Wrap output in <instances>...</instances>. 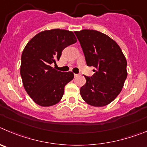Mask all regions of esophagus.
<instances>
[{
  "mask_svg": "<svg viewBox=\"0 0 147 147\" xmlns=\"http://www.w3.org/2000/svg\"><path fill=\"white\" fill-rule=\"evenodd\" d=\"M79 75V74H74V76L75 77H78Z\"/></svg>",
  "mask_w": 147,
  "mask_h": 147,
  "instance_id": "esophagus-1",
  "label": "esophagus"
}]
</instances>
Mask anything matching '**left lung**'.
<instances>
[{"label": "left lung", "instance_id": "1", "mask_svg": "<svg viewBox=\"0 0 147 147\" xmlns=\"http://www.w3.org/2000/svg\"><path fill=\"white\" fill-rule=\"evenodd\" d=\"M88 67L94 74L86 76L80 93L88 105L102 107L111 102L121 92L127 76V60L121 48L108 36L94 30L75 31Z\"/></svg>", "mask_w": 147, "mask_h": 147}]
</instances>
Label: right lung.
Here are the masks:
<instances>
[{
    "label": "right lung",
    "mask_w": 147,
    "mask_h": 147,
    "mask_svg": "<svg viewBox=\"0 0 147 147\" xmlns=\"http://www.w3.org/2000/svg\"><path fill=\"white\" fill-rule=\"evenodd\" d=\"M77 42L73 32L61 29L42 31L28 42L21 56L20 75L28 94L41 106H51L61 100L64 86L74 78L72 72L51 67L62 51Z\"/></svg>",
    "instance_id": "obj_1"
}]
</instances>
